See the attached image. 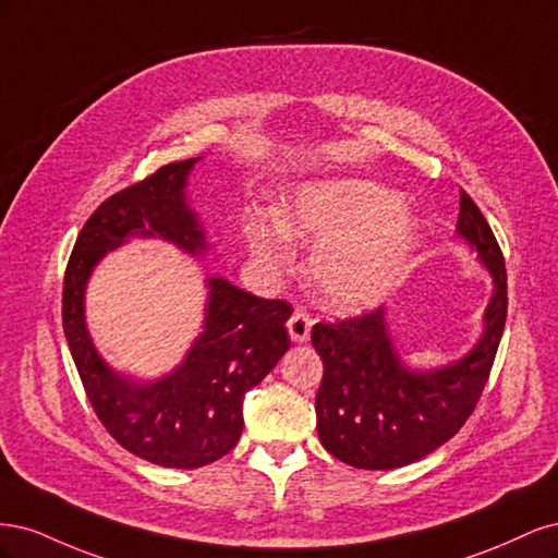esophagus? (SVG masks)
<instances>
[{
	"mask_svg": "<svg viewBox=\"0 0 558 558\" xmlns=\"http://www.w3.org/2000/svg\"><path fill=\"white\" fill-rule=\"evenodd\" d=\"M314 326V318L305 312V310H295L289 318V335L293 342H307L310 340V332Z\"/></svg>",
	"mask_w": 558,
	"mask_h": 558,
	"instance_id": "obj_1",
	"label": "esophagus"
}]
</instances>
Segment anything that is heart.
Wrapping results in <instances>:
<instances>
[{"label":"heart","mask_w":558,"mask_h":558,"mask_svg":"<svg viewBox=\"0 0 558 558\" xmlns=\"http://www.w3.org/2000/svg\"><path fill=\"white\" fill-rule=\"evenodd\" d=\"M320 242L312 281L335 310H363L391 293L416 244V223L381 185L347 181L307 189L283 221L253 216L246 238L258 263L279 269L293 258L291 234Z\"/></svg>","instance_id":"heart-1"}]
</instances>
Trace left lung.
<instances>
[{"mask_svg":"<svg viewBox=\"0 0 558 558\" xmlns=\"http://www.w3.org/2000/svg\"><path fill=\"white\" fill-rule=\"evenodd\" d=\"M456 230L494 277L484 332L461 361L428 373L408 369L388 337L384 310L312 328L324 361L318 440L342 463L365 470L414 463L451 440L477 408L508 316V275L492 228L465 191Z\"/></svg>","mask_w":558,"mask_h":558,"instance_id":"obj_1","label":"left lung"}]
</instances>
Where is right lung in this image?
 <instances>
[{"label":"right lung","instance_id":"add662e5","mask_svg":"<svg viewBox=\"0 0 558 558\" xmlns=\"http://www.w3.org/2000/svg\"><path fill=\"white\" fill-rule=\"evenodd\" d=\"M197 158L170 162L113 193L81 228L62 286V328L97 418L113 440L162 468H199L226 456L244 428L242 402L291 347V305L251 295L211 277L205 332L158 381H132L99 359L86 330L83 293L107 251L128 238H162L189 253L205 248L185 179Z\"/></svg>","mask_w":558,"mask_h":558}]
</instances>
